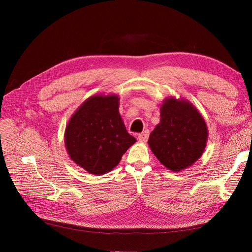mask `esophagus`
Wrapping results in <instances>:
<instances>
[{"mask_svg":"<svg viewBox=\"0 0 252 252\" xmlns=\"http://www.w3.org/2000/svg\"><path fill=\"white\" fill-rule=\"evenodd\" d=\"M148 136H149V131L145 130L138 135V139L140 142H146L148 140Z\"/></svg>","mask_w":252,"mask_h":252,"instance_id":"1","label":"esophagus"}]
</instances>
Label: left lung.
<instances>
[{
    "label": "left lung",
    "instance_id": "8db88e82",
    "mask_svg": "<svg viewBox=\"0 0 252 252\" xmlns=\"http://www.w3.org/2000/svg\"><path fill=\"white\" fill-rule=\"evenodd\" d=\"M159 110L161 119L148 145L166 168L179 172L202 157L208 139L207 125L199 110L183 98H165Z\"/></svg>",
    "mask_w": 252,
    "mask_h": 252
}]
</instances>
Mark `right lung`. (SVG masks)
Listing matches in <instances>:
<instances>
[{
  "mask_svg": "<svg viewBox=\"0 0 252 252\" xmlns=\"http://www.w3.org/2000/svg\"><path fill=\"white\" fill-rule=\"evenodd\" d=\"M117 94L88 97L65 129V146L72 161L87 172L105 174L116 167L136 142L126 130Z\"/></svg>",
  "mask_w": 252,
  "mask_h": 252,
  "instance_id": "1",
  "label": "right lung"
}]
</instances>
